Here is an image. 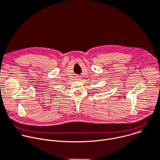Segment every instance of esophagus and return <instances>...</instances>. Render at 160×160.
Returning <instances> with one entry per match:
<instances>
[{"instance_id":"esophagus-1","label":"esophagus","mask_w":160,"mask_h":160,"mask_svg":"<svg viewBox=\"0 0 160 160\" xmlns=\"http://www.w3.org/2000/svg\"><path fill=\"white\" fill-rule=\"evenodd\" d=\"M77 80H80V78H77Z\"/></svg>"}]
</instances>
